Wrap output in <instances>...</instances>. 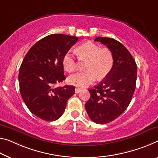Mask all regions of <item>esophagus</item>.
Returning a JSON list of instances; mask_svg holds the SVG:
<instances>
[{
    "label": "esophagus",
    "instance_id": "esophagus-1",
    "mask_svg": "<svg viewBox=\"0 0 158 158\" xmlns=\"http://www.w3.org/2000/svg\"><path fill=\"white\" fill-rule=\"evenodd\" d=\"M82 90V89L81 88H78V87H76V89H75V92H76V93H81V91Z\"/></svg>",
    "mask_w": 158,
    "mask_h": 158
}]
</instances>
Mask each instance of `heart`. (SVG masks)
<instances>
[{"label": "heart", "instance_id": "1", "mask_svg": "<svg viewBox=\"0 0 158 158\" xmlns=\"http://www.w3.org/2000/svg\"><path fill=\"white\" fill-rule=\"evenodd\" d=\"M76 54L80 60H87L85 65L87 71L78 72L69 77V82L73 85L85 87L98 78L106 77L111 71L114 64L113 54L107 48H101L92 42L82 44L76 48ZM63 65L65 71L73 72L77 66L74 53L69 51L63 57Z\"/></svg>", "mask_w": 158, "mask_h": 158}]
</instances>
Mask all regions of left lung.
I'll return each mask as SVG.
<instances>
[{
  "label": "left lung",
  "mask_w": 158,
  "mask_h": 158,
  "mask_svg": "<svg viewBox=\"0 0 158 158\" xmlns=\"http://www.w3.org/2000/svg\"><path fill=\"white\" fill-rule=\"evenodd\" d=\"M94 41L111 51L114 64L104 80L88 89L90 98L85 106L92 121L105 124L118 117L129 105L135 89L137 65L127 48L114 39L99 37Z\"/></svg>",
  "instance_id": "obj_1"
}]
</instances>
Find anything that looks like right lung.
<instances>
[{
	"label": "right lung",
	"instance_id": "add662e5",
	"mask_svg": "<svg viewBox=\"0 0 158 158\" xmlns=\"http://www.w3.org/2000/svg\"><path fill=\"white\" fill-rule=\"evenodd\" d=\"M78 37L55 34L42 38L30 48L19 71L22 98L31 113L54 121L62 116L75 87H55L64 81L63 57Z\"/></svg>",
	"mask_w": 158,
	"mask_h": 158
}]
</instances>
